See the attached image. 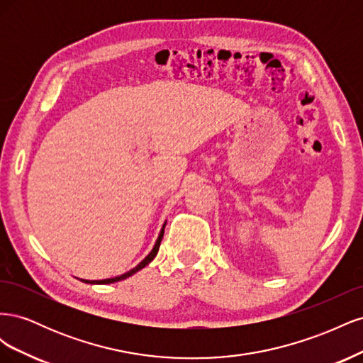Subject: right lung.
I'll use <instances>...</instances> for the list:
<instances>
[{"label":"right lung","mask_w":363,"mask_h":363,"mask_svg":"<svg viewBox=\"0 0 363 363\" xmlns=\"http://www.w3.org/2000/svg\"><path fill=\"white\" fill-rule=\"evenodd\" d=\"M163 232H164V225H163V228H162V232H160V235H159V238H157V242H156V245H155V248L151 250V252L150 255L142 260L138 267H135L133 269H130L128 272H125V274H121V276H118V277H113V279H106V280H94V281H89V280H84V283H92V284H106V283H115V281H119V280H124V279H127V277H130V276H133L135 272H138L139 269H142L144 267H147L148 263L156 257V255H157V251H159V247H160V242H162V238H163Z\"/></svg>","instance_id":"1"}]
</instances>
